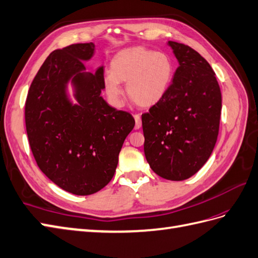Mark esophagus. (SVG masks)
I'll return each mask as SVG.
<instances>
[{
  "label": "esophagus",
  "mask_w": 258,
  "mask_h": 258,
  "mask_svg": "<svg viewBox=\"0 0 258 258\" xmlns=\"http://www.w3.org/2000/svg\"><path fill=\"white\" fill-rule=\"evenodd\" d=\"M135 120H136V124H135V128L136 129H140L141 125H142V122H141V116L140 115H135Z\"/></svg>",
  "instance_id": "obj_1"
}]
</instances>
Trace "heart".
<instances>
[{"label": "heart", "instance_id": "heart-1", "mask_svg": "<svg viewBox=\"0 0 258 258\" xmlns=\"http://www.w3.org/2000/svg\"><path fill=\"white\" fill-rule=\"evenodd\" d=\"M173 77L171 61L164 53L143 47H134L118 52L110 62V73L104 79L105 92L110 102L121 104L125 84L129 98L142 108H150L164 97Z\"/></svg>", "mask_w": 258, "mask_h": 258}]
</instances>
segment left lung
<instances>
[{
  "mask_svg": "<svg viewBox=\"0 0 258 258\" xmlns=\"http://www.w3.org/2000/svg\"><path fill=\"white\" fill-rule=\"evenodd\" d=\"M178 68L161 102L142 115L144 154L168 180L191 177L216 146L222 98L216 74L196 50L168 41Z\"/></svg>",
  "mask_w": 258,
  "mask_h": 258,
  "instance_id": "1",
  "label": "left lung"
}]
</instances>
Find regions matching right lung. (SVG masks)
Returning <instances> with one entry per match:
<instances>
[{
  "mask_svg": "<svg viewBox=\"0 0 258 258\" xmlns=\"http://www.w3.org/2000/svg\"><path fill=\"white\" fill-rule=\"evenodd\" d=\"M95 45L75 43L48 55L25 104L29 146L41 172L62 189L95 194L111 180L123 141L135 127L129 112L102 97L104 67L86 72ZM72 83L76 103L67 91Z\"/></svg>",
  "mask_w": 258,
  "mask_h": 258,
  "instance_id": "add662e5",
  "label": "right lung"
}]
</instances>
